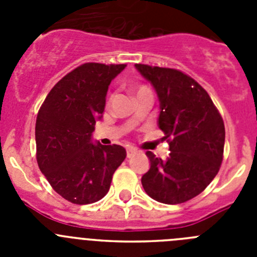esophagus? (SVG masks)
Instances as JSON below:
<instances>
[{"instance_id": "esophagus-1", "label": "esophagus", "mask_w": 257, "mask_h": 257, "mask_svg": "<svg viewBox=\"0 0 257 257\" xmlns=\"http://www.w3.org/2000/svg\"><path fill=\"white\" fill-rule=\"evenodd\" d=\"M136 149L133 148V147H130V148H127V158H131V157H134L136 154Z\"/></svg>"}]
</instances>
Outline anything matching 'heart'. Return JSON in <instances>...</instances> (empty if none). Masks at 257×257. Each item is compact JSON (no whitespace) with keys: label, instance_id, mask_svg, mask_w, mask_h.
Returning a JSON list of instances; mask_svg holds the SVG:
<instances>
[{"label":"heart","instance_id":"b5f03b06","mask_svg":"<svg viewBox=\"0 0 257 257\" xmlns=\"http://www.w3.org/2000/svg\"><path fill=\"white\" fill-rule=\"evenodd\" d=\"M143 92H152V91H151V90H149L148 87H147V86H144V85L139 86V87H138V88H136V90H135V94H136V95L143 94Z\"/></svg>","mask_w":257,"mask_h":257}]
</instances>
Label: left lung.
Wrapping results in <instances>:
<instances>
[{"label": "left lung", "instance_id": "8db88e82", "mask_svg": "<svg viewBox=\"0 0 257 257\" xmlns=\"http://www.w3.org/2000/svg\"><path fill=\"white\" fill-rule=\"evenodd\" d=\"M135 67L156 88L161 109L158 126L170 145L166 160L147 152L151 169L143 175V188L161 203H184L203 192L219 172L224 121L205 88L181 70Z\"/></svg>", "mask_w": 257, "mask_h": 257}]
</instances>
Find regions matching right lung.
Here are the masks:
<instances>
[{
  "label": "right lung",
  "instance_id": "obj_1",
  "mask_svg": "<svg viewBox=\"0 0 257 257\" xmlns=\"http://www.w3.org/2000/svg\"><path fill=\"white\" fill-rule=\"evenodd\" d=\"M126 64L85 63L51 88L36 121L37 163L52 189L74 205L108 193L113 174L126 158L123 147L91 142L112 79Z\"/></svg>",
  "mask_w": 257,
  "mask_h": 257
}]
</instances>
